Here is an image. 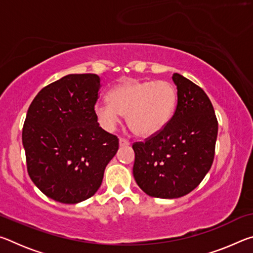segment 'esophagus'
<instances>
[{
  "mask_svg": "<svg viewBox=\"0 0 253 253\" xmlns=\"http://www.w3.org/2000/svg\"><path fill=\"white\" fill-rule=\"evenodd\" d=\"M119 145L121 146H128V145H130V143L125 138H119Z\"/></svg>",
  "mask_w": 253,
  "mask_h": 253,
  "instance_id": "obj_1",
  "label": "esophagus"
}]
</instances>
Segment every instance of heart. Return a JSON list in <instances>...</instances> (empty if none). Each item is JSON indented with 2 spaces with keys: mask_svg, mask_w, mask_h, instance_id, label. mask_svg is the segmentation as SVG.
Returning <instances> with one entry per match:
<instances>
[{
  "mask_svg": "<svg viewBox=\"0 0 253 253\" xmlns=\"http://www.w3.org/2000/svg\"><path fill=\"white\" fill-rule=\"evenodd\" d=\"M108 102H98L93 113L99 125L113 131L127 116L128 126L139 137L155 136L172 119L177 91L169 81L127 80L114 85L107 93Z\"/></svg>",
  "mask_w": 253,
  "mask_h": 253,
  "instance_id": "1",
  "label": "heart"
}]
</instances>
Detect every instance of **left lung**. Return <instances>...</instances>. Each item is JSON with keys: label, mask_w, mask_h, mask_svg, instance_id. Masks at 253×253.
<instances>
[{"label": "left lung", "mask_w": 253, "mask_h": 253, "mask_svg": "<svg viewBox=\"0 0 253 253\" xmlns=\"http://www.w3.org/2000/svg\"><path fill=\"white\" fill-rule=\"evenodd\" d=\"M172 79L177 106L164 129L145 143H135L132 174L149 196L177 199L190 193L211 169L217 121L207 93L179 74Z\"/></svg>", "instance_id": "8db88e82"}]
</instances>
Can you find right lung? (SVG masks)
Listing matches in <instances>:
<instances>
[{"instance_id": "add662e5", "label": "right lung", "mask_w": 253, "mask_h": 253, "mask_svg": "<svg viewBox=\"0 0 253 253\" xmlns=\"http://www.w3.org/2000/svg\"><path fill=\"white\" fill-rule=\"evenodd\" d=\"M99 88L95 74L67 75L40 90L28 109L22 130L28 173L57 202L91 198L118 151V138L93 113Z\"/></svg>"}]
</instances>
